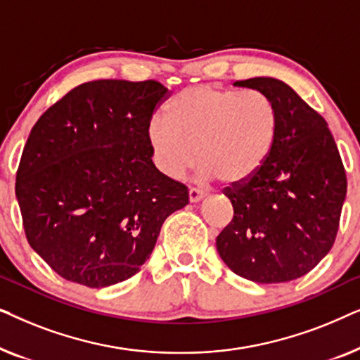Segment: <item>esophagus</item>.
<instances>
[{
  "label": "esophagus",
  "mask_w": 360,
  "mask_h": 360,
  "mask_svg": "<svg viewBox=\"0 0 360 360\" xmlns=\"http://www.w3.org/2000/svg\"><path fill=\"white\" fill-rule=\"evenodd\" d=\"M203 198H205V193L201 190H198V188H190L188 190L190 203H196V201H200V200H203Z\"/></svg>",
  "instance_id": "esophagus-1"
}]
</instances>
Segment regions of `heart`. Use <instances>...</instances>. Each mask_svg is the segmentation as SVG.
<instances>
[{
    "label": "heart",
    "instance_id": "1",
    "mask_svg": "<svg viewBox=\"0 0 360 360\" xmlns=\"http://www.w3.org/2000/svg\"><path fill=\"white\" fill-rule=\"evenodd\" d=\"M165 115L150 121L147 142L157 169L170 179L200 155L201 179L243 185L264 169L278 139V106L260 90L190 86L172 98Z\"/></svg>",
    "mask_w": 360,
    "mask_h": 360
}]
</instances>
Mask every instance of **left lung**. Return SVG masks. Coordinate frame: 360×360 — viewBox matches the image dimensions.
Segmentation results:
<instances>
[{"label":"left lung","mask_w":360,"mask_h":360,"mask_svg":"<svg viewBox=\"0 0 360 360\" xmlns=\"http://www.w3.org/2000/svg\"><path fill=\"white\" fill-rule=\"evenodd\" d=\"M270 95L280 131L254 179L226 188L233 221L216 238L224 264L257 283L303 277L331 250L347 180L328 122L287 83L270 77L236 82Z\"/></svg>","instance_id":"left-lung-1"}]
</instances>
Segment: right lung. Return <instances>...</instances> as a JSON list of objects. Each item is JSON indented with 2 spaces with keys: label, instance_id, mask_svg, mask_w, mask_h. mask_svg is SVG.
<instances>
[{
  "label": "right lung",
  "instance_id": "add662e5",
  "mask_svg": "<svg viewBox=\"0 0 360 360\" xmlns=\"http://www.w3.org/2000/svg\"><path fill=\"white\" fill-rule=\"evenodd\" d=\"M169 90L155 80L73 88L34 124L16 174L31 248L70 282L103 288L150 257L188 188L157 170L147 127Z\"/></svg>",
  "mask_w": 360,
  "mask_h": 360
}]
</instances>
